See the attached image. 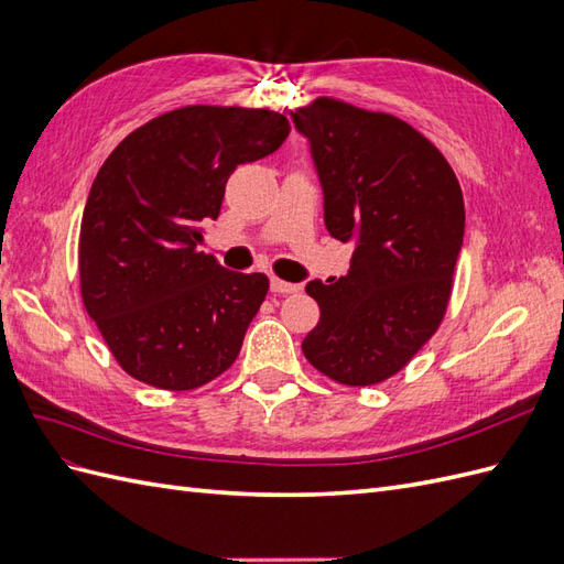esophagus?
<instances>
[{
  "label": "esophagus",
  "instance_id": "esophagus-1",
  "mask_svg": "<svg viewBox=\"0 0 564 564\" xmlns=\"http://www.w3.org/2000/svg\"><path fill=\"white\" fill-rule=\"evenodd\" d=\"M270 289L275 294H296L299 292V284H292V282H284V280H280V278H272L270 280Z\"/></svg>",
  "mask_w": 564,
  "mask_h": 564
}]
</instances>
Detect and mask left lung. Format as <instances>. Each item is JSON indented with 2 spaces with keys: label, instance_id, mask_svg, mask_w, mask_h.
<instances>
[{
  "label": "left lung",
  "instance_id": "obj_1",
  "mask_svg": "<svg viewBox=\"0 0 564 564\" xmlns=\"http://www.w3.org/2000/svg\"><path fill=\"white\" fill-rule=\"evenodd\" d=\"M292 119L311 141L324 226L355 245L348 275L305 284L319 322L303 355L336 383H381L447 313L466 226L460 185L445 155L392 115L322 96Z\"/></svg>",
  "mask_w": 564,
  "mask_h": 564
}]
</instances>
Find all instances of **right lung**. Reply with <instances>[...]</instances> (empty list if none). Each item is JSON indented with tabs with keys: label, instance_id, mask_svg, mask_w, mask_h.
Listing matches in <instances>:
<instances>
[{
	"label": "right lung",
	"instance_id": "add662e5",
	"mask_svg": "<svg viewBox=\"0 0 564 564\" xmlns=\"http://www.w3.org/2000/svg\"><path fill=\"white\" fill-rule=\"evenodd\" d=\"M275 110L185 106L131 131L98 169L79 228V289L129 377L193 390L240 355L268 294L263 272H232L197 251L237 164L289 135Z\"/></svg>",
	"mask_w": 564,
	"mask_h": 564
}]
</instances>
